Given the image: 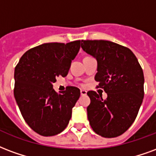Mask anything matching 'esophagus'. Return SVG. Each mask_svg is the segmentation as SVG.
<instances>
[{
  "mask_svg": "<svg viewBox=\"0 0 156 156\" xmlns=\"http://www.w3.org/2000/svg\"><path fill=\"white\" fill-rule=\"evenodd\" d=\"M86 94H87V92H86V90H80V95H86Z\"/></svg>",
  "mask_w": 156,
  "mask_h": 156,
  "instance_id": "34e87169",
  "label": "esophagus"
}]
</instances>
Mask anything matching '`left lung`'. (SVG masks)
Instances as JSON below:
<instances>
[{"label": "left lung", "mask_w": 156, "mask_h": 156, "mask_svg": "<svg viewBox=\"0 0 156 156\" xmlns=\"http://www.w3.org/2000/svg\"><path fill=\"white\" fill-rule=\"evenodd\" d=\"M81 48L97 61L95 80L107 93L103 100L95 91L87 92L90 125L99 136L122 135L136 120L144 98V73L130 50L103 40L81 41Z\"/></svg>", "instance_id": "obj_1"}]
</instances>
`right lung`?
<instances>
[{
	"label": "right lung",
	"instance_id": "add662e5",
	"mask_svg": "<svg viewBox=\"0 0 156 156\" xmlns=\"http://www.w3.org/2000/svg\"><path fill=\"white\" fill-rule=\"evenodd\" d=\"M80 45V41L42 44L27 51L15 68L16 101L27 125L41 136L60 134L71 118L80 90L67 86L58 94L52 84L66 76Z\"/></svg>",
	"mask_w": 156,
	"mask_h": 156
}]
</instances>
